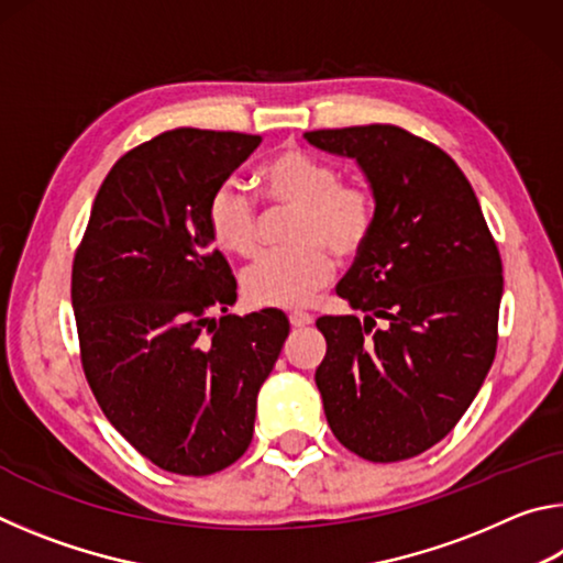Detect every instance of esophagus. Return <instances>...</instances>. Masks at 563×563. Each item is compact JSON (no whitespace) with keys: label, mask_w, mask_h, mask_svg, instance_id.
Listing matches in <instances>:
<instances>
[{"label":"esophagus","mask_w":563,"mask_h":563,"mask_svg":"<svg viewBox=\"0 0 563 563\" xmlns=\"http://www.w3.org/2000/svg\"><path fill=\"white\" fill-rule=\"evenodd\" d=\"M290 325L292 328H308L312 325V316H308V312H290Z\"/></svg>","instance_id":"1"}]
</instances>
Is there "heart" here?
<instances>
[{"label":"heart","instance_id":"1","mask_svg":"<svg viewBox=\"0 0 563 563\" xmlns=\"http://www.w3.org/2000/svg\"><path fill=\"white\" fill-rule=\"evenodd\" d=\"M273 211H292L285 223L288 247L261 255L241 275L253 308H300L332 278L330 253L350 261L362 253L375 228V198L365 186L342 184L340 170L302 148H283L258 170ZM211 241L235 258H251L261 245L263 218L253 196L235 184H218L206 203Z\"/></svg>","mask_w":563,"mask_h":563}]
</instances>
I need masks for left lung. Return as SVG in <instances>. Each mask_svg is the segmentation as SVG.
Wrapping results in <instances>:
<instances>
[{"instance_id": "left-lung-1", "label": "left lung", "mask_w": 563, "mask_h": 563, "mask_svg": "<svg viewBox=\"0 0 563 563\" xmlns=\"http://www.w3.org/2000/svg\"><path fill=\"white\" fill-rule=\"evenodd\" d=\"M305 141L355 161L377 211L338 285L365 318L316 322L328 342L316 369L328 424L362 460H409L452 432L489 373L504 292L497 243L470 180L430 141L389 123Z\"/></svg>"}]
</instances>
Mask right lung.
I'll use <instances>...</instances> for the list:
<instances>
[{"label":"right lung","instance_id":"right-lung-1","mask_svg":"<svg viewBox=\"0 0 563 563\" xmlns=\"http://www.w3.org/2000/svg\"><path fill=\"white\" fill-rule=\"evenodd\" d=\"M258 144L251 133L174 129L129 151L103 178L74 258L91 393L166 472L206 476L241 460L290 332L283 312L228 316L235 280L206 228L211 190Z\"/></svg>","mask_w":563,"mask_h":563}]
</instances>
